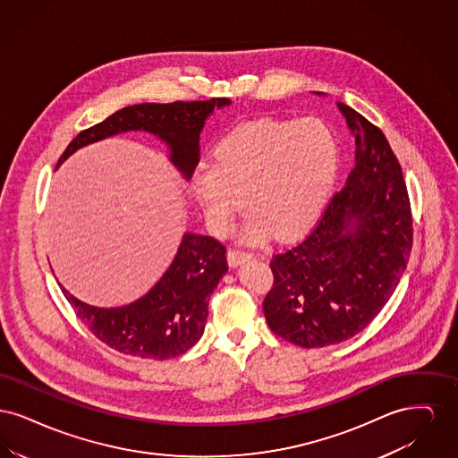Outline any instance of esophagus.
<instances>
[{
	"instance_id": "esophagus-1",
	"label": "esophagus",
	"mask_w": 458,
	"mask_h": 458,
	"mask_svg": "<svg viewBox=\"0 0 458 458\" xmlns=\"http://www.w3.org/2000/svg\"><path fill=\"white\" fill-rule=\"evenodd\" d=\"M250 259V254L243 252V250H237V249H230L228 250V264L232 267H237L242 262L249 261Z\"/></svg>"
}]
</instances>
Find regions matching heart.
Here are the masks:
<instances>
[{"mask_svg": "<svg viewBox=\"0 0 458 458\" xmlns=\"http://www.w3.org/2000/svg\"><path fill=\"white\" fill-rule=\"evenodd\" d=\"M338 161V140L327 122L258 118L219 139L213 165L197 168L189 189L216 235L228 232L245 200L252 213L242 232L247 243L273 233L293 239L319 218Z\"/></svg>", "mask_w": 458, "mask_h": 458, "instance_id": "b5f03b06", "label": "heart"}]
</instances>
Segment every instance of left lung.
Masks as SVG:
<instances>
[{
    "label": "left lung",
    "mask_w": 458,
    "mask_h": 458,
    "mask_svg": "<svg viewBox=\"0 0 458 458\" xmlns=\"http://www.w3.org/2000/svg\"><path fill=\"white\" fill-rule=\"evenodd\" d=\"M336 106L355 139L353 168L314 230L273 256L275 284L262 302L271 331L304 349L342 344L368 327L412 249L411 200L385 133Z\"/></svg>",
    "instance_id": "1"
}]
</instances>
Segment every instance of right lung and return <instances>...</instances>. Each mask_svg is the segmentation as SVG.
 I'll list each match as a JSON object with an SVG mask.
<instances>
[{
  "label": "right lung",
  "mask_w": 458,
  "mask_h": 458,
  "mask_svg": "<svg viewBox=\"0 0 458 458\" xmlns=\"http://www.w3.org/2000/svg\"><path fill=\"white\" fill-rule=\"evenodd\" d=\"M232 105L226 98L209 101L144 103L113 113L82 131L62 154L56 168L81 148L122 131H148L168 149V159L191 180L200 157V131L215 109ZM228 271L226 249L208 235L183 233L174 261L153 288L122 307H96L73 297L62 284L66 301L92 335L111 349L140 359L165 360L194 347L204 333L209 297Z\"/></svg>",
  "instance_id": "obj_1"
}]
</instances>
